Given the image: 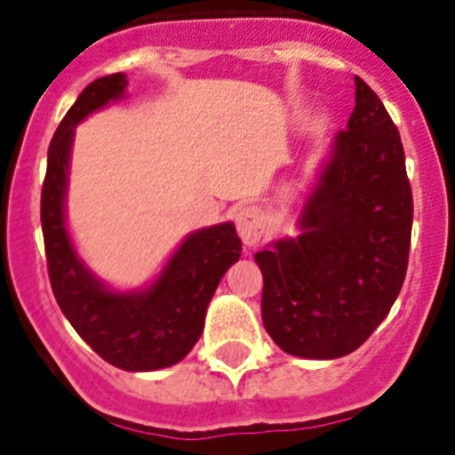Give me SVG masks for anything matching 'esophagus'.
<instances>
[{
  "label": "esophagus",
  "mask_w": 455,
  "mask_h": 455,
  "mask_svg": "<svg viewBox=\"0 0 455 455\" xmlns=\"http://www.w3.org/2000/svg\"><path fill=\"white\" fill-rule=\"evenodd\" d=\"M264 215H261L259 208L254 205H245L235 212V228H238V235L243 238L245 245H257L264 235Z\"/></svg>",
  "instance_id": "1"
}]
</instances>
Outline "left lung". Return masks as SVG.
I'll use <instances>...</instances> for the list:
<instances>
[{"label": "left lung", "mask_w": 455, "mask_h": 455, "mask_svg": "<svg viewBox=\"0 0 455 455\" xmlns=\"http://www.w3.org/2000/svg\"><path fill=\"white\" fill-rule=\"evenodd\" d=\"M411 221L400 132L355 76V109L301 210V235L254 254L264 275L261 320L273 341L308 360L360 348L400 294Z\"/></svg>", "instance_id": "8db88e82"}]
</instances>
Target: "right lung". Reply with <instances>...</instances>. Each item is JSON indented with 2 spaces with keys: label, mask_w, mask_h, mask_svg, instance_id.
Segmentation results:
<instances>
[{
  "label": "right lung",
  "mask_w": 455,
  "mask_h": 455,
  "mask_svg": "<svg viewBox=\"0 0 455 455\" xmlns=\"http://www.w3.org/2000/svg\"><path fill=\"white\" fill-rule=\"evenodd\" d=\"M125 74L88 84L48 147L42 189V228L48 278L55 301L79 336L114 367L154 371L187 357L201 339L205 311L221 275L240 259V238L231 221L184 238L165 268L144 290L116 291L100 283L79 259L65 224L69 151L74 128L112 100L125 95Z\"/></svg>",
  "instance_id": "right-lung-1"
}]
</instances>
